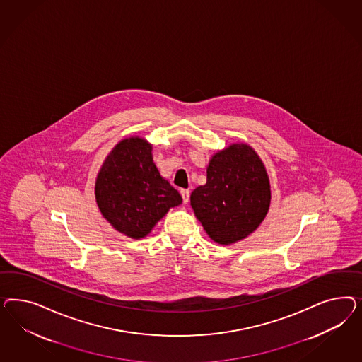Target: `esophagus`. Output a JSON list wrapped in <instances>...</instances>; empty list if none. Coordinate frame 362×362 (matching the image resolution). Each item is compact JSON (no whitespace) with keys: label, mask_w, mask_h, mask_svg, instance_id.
<instances>
[{"label":"esophagus","mask_w":362,"mask_h":362,"mask_svg":"<svg viewBox=\"0 0 362 362\" xmlns=\"http://www.w3.org/2000/svg\"><path fill=\"white\" fill-rule=\"evenodd\" d=\"M180 195L183 197V202L188 203V200H189V189H180Z\"/></svg>","instance_id":"esophagus-1"}]
</instances>
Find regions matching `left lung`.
<instances>
[{
    "mask_svg": "<svg viewBox=\"0 0 362 362\" xmlns=\"http://www.w3.org/2000/svg\"><path fill=\"white\" fill-rule=\"evenodd\" d=\"M271 202L267 171L247 144L215 153L207 183L191 194V206L209 238L230 244L247 238L263 221Z\"/></svg>",
    "mask_w": 362,
    "mask_h": 362,
    "instance_id": "obj_1",
    "label": "left lung"
}]
</instances>
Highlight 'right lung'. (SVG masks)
<instances>
[{
    "label": "right lung",
    "instance_id": "1",
    "mask_svg": "<svg viewBox=\"0 0 362 362\" xmlns=\"http://www.w3.org/2000/svg\"><path fill=\"white\" fill-rule=\"evenodd\" d=\"M151 144L141 138L118 143L99 171L95 197L102 215L132 239L144 238L182 197L153 165Z\"/></svg>",
    "mask_w": 362,
    "mask_h": 362
}]
</instances>
